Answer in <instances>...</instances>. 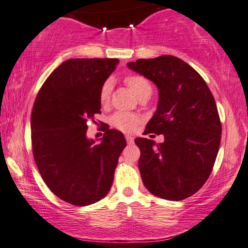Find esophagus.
Here are the masks:
<instances>
[{"mask_svg":"<svg viewBox=\"0 0 248 248\" xmlns=\"http://www.w3.org/2000/svg\"><path fill=\"white\" fill-rule=\"evenodd\" d=\"M125 138H126L127 144H132V143H133V139H135V138L132 137V136H130V135H126V136H125Z\"/></svg>","mask_w":248,"mask_h":248,"instance_id":"1","label":"esophagus"}]
</instances>
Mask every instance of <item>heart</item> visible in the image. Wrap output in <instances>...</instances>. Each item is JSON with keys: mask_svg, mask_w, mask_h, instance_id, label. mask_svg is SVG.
Masks as SVG:
<instances>
[{"mask_svg": "<svg viewBox=\"0 0 248 248\" xmlns=\"http://www.w3.org/2000/svg\"><path fill=\"white\" fill-rule=\"evenodd\" d=\"M125 83L127 87L132 90V93L140 98L144 96H150L152 93V87L150 82L143 76L139 75H130L125 78ZM110 94H111V82L107 80L104 84L102 85L101 91H99V101H101L102 105H107L110 101ZM140 122V118L137 115L133 113H126V112H116L110 117V124L112 125L116 129L121 130L123 132H131L135 130Z\"/></svg>", "mask_w": 248, "mask_h": 248, "instance_id": "b5f03b06", "label": "heart"}]
</instances>
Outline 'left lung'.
<instances>
[{
  "mask_svg": "<svg viewBox=\"0 0 248 248\" xmlns=\"http://www.w3.org/2000/svg\"><path fill=\"white\" fill-rule=\"evenodd\" d=\"M127 68L152 80L159 91L145 132L163 135L164 141L135 139L144 185L159 198H188L210 177L220 145L221 123L213 94L198 72L178 57L140 58Z\"/></svg>",
  "mask_w": 248,
  "mask_h": 248,
  "instance_id": "left-lung-1",
  "label": "left lung"
}]
</instances>
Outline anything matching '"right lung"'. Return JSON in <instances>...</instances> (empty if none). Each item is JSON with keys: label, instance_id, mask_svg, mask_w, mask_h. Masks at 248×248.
Here are the masks:
<instances>
[{"label": "right lung", "instance_id": "right-lung-1", "mask_svg": "<svg viewBox=\"0 0 248 248\" xmlns=\"http://www.w3.org/2000/svg\"><path fill=\"white\" fill-rule=\"evenodd\" d=\"M117 58H72L51 72L31 112L32 154L46 186L58 198L87 206L104 198L124 147L108 127L99 143L87 137L88 121L101 113L99 91Z\"/></svg>", "mask_w": 248, "mask_h": 248}]
</instances>
